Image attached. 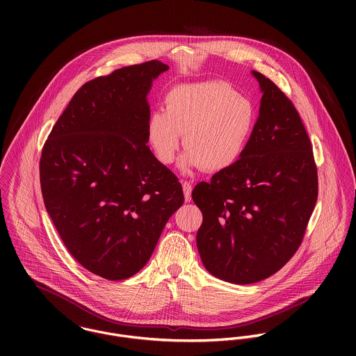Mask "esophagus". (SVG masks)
<instances>
[{"instance_id":"34e87169","label":"esophagus","mask_w":356,"mask_h":356,"mask_svg":"<svg viewBox=\"0 0 356 356\" xmlns=\"http://www.w3.org/2000/svg\"><path fill=\"white\" fill-rule=\"evenodd\" d=\"M182 189H184V195H185V202H191L192 200V185L188 181L182 182Z\"/></svg>"}]
</instances>
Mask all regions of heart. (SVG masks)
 Wrapping results in <instances>:
<instances>
[{
  "instance_id": "b5f03b06",
  "label": "heart",
  "mask_w": 356,
  "mask_h": 356,
  "mask_svg": "<svg viewBox=\"0 0 356 356\" xmlns=\"http://www.w3.org/2000/svg\"><path fill=\"white\" fill-rule=\"evenodd\" d=\"M252 104L222 82L184 83L170 89L164 111H154L147 136L157 160L171 164L181 145L184 171L200 165L220 171L244 151L254 129Z\"/></svg>"
}]
</instances>
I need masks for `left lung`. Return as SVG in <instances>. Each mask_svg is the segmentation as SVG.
Returning <instances> with one entry per match:
<instances>
[{"mask_svg": "<svg viewBox=\"0 0 356 356\" xmlns=\"http://www.w3.org/2000/svg\"><path fill=\"white\" fill-rule=\"evenodd\" d=\"M252 75L263 96L244 151L192 192L203 212L196 243L204 267L238 285L261 281L286 264L318 197L316 165L299 112L268 78Z\"/></svg>", "mask_w": 356, "mask_h": 356, "instance_id": "obj_1", "label": "left lung"}]
</instances>
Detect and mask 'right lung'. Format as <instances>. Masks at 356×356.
<instances>
[{"instance_id": "1", "label": "right lung", "mask_w": 356, "mask_h": 356, "mask_svg": "<svg viewBox=\"0 0 356 356\" xmlns=\"http://www.w3.org/2000/svg\"><path fill=\"white\" fill-rule=\"evenodd\" d=\"M167 70L152 60L89 81L42 149L40 179L53 225L68 252L105 280L138 273L184 204L178 178L147 145V97Z\"/></svg>"}]
</instances>
